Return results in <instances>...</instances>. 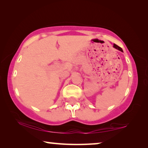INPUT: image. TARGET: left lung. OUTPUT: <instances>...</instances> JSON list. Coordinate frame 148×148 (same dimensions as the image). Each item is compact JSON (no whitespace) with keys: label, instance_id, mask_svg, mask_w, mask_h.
<instances>
[{"label":"left lung","instance_id":"8db88e82","mask_svg":"<svg viewBox=\"0 0 148 148\" xmlns=\"http://www.w3.org/2000/svg\"><path fill=\"white\" fill-rule=\"evenodd\" d=\"M114 48H116V49H118V50H119V51H121V52H123V49L121 48V47H120L119 46H117L116 44H114Z\"/></svg>","mask_w":148,"mask_h":148}]
</instances>
